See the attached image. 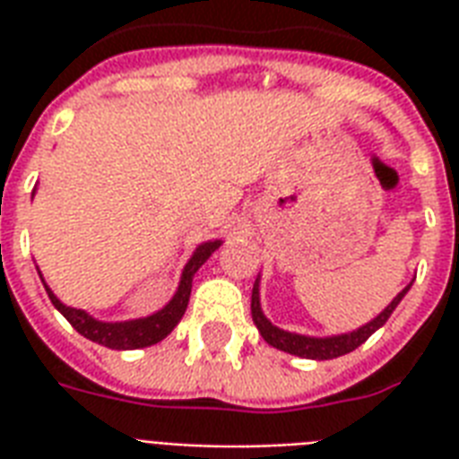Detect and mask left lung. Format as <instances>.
<instances>
[{"mask_svg":"<svg viewBox=\"0 0 459 459\" xmlns=\"http://www.w3.org/2000/svg\"><path fill=\"white\" fill-rule=\"evenodd\" d=\"M412 288L405 286L400 290L395 298L391 300V305L385 307L384 312L374 316L371 321H367L364 326L355 328V331H348V333H338V335H302V333H290V331H283L276 324L266 319L264 312H262V302H259V276L255 281V286H252V321H255V326L259 328V333L264 338L272 348L283 350L288 355H298L305 357V359H335V357L348 355L355 348H359L367 338H369L374 331L384 326L388 316L395 312V307L400 305V300L405 298L407 290Z\"/></svg>","mask_w":459,"mask_h":459,"instance_id":"1","label":"left lung"}]
</instances>
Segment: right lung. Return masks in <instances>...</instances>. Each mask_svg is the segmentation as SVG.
<instances>
[{
	"instance_id": "obj_1",
	"label": "right lung",
	"mask_w": 459,
	"mask_h": 459,
	"mask_svg": "<svg viewBox=\"0 0 459 459\" xmlns=\"http://www.w3.org/2000/svg\"><path fill=\"white\" fill-rule=\"evenodd\" d=\"M35 195V190H32ZM223 240H207L195 247L193 257L187 259V264L183 266V273H180L178 288L169 302H166L159 312L150 314V316H143V319H131V321H100L95 319L92 314H88L85 309H75V307H68L54 295V290L45 283L42 273L39 279L45 283V290L49 295L52 305L59 309L71 326L78 331L81 335L90 338L92 342H100L104 348L111 350H138V348H150L154 342L164 341L166 335L171 333L176 324L183 319V314L187 309V300H190V290H193V276L197 273L204 262H207L212 255H214L219 247H221Z\"/></svg>"
}]
</instances>
